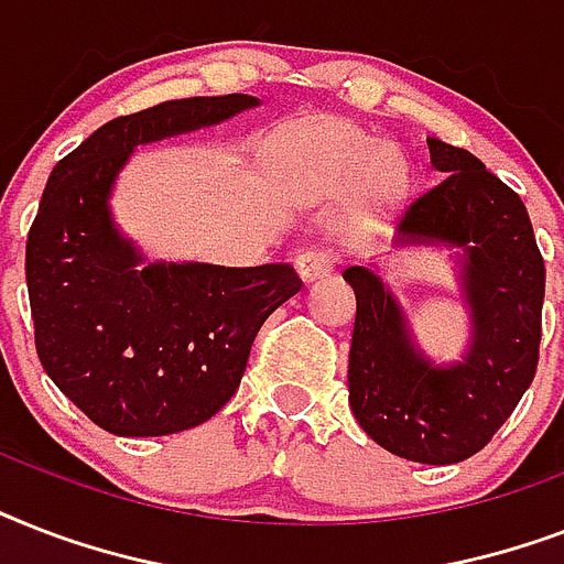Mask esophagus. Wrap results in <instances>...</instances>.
Wrapping results in <instances>:
<instances>
[{
  "instance_id": "obj_1",
  "label": "esophagus",
  "mask_w": 564,
  "mask_h": 564,
  "mask_svg": "<svg viewBox=\"0 0 564 564\" xmlns=\"http://www.w3.org/2000/svg\"><path fill=\"white\" fill-rule=\"evenodd\" d=\"M295 265H299V274L304 281H318V278H327L334 272L336 260L327 251H318V248H307L295 257Z\"/></svg>"
}]
</instances>
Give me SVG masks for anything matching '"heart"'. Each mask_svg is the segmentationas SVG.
Masks as SVG:
<instances>
[{"label": "heart", "mask_w": 564, "mask_h": 564, "mask_svg": "<svg viewBox=\"0 0 564 564\" xmlns=\"http://www.w3.org/2000/svg\"><path fill=\"white\" fill-rule=\"evenodd\" d=\"M313 166L318 175L334 181H348L354 175L369 170L377 187L394 189L401 187L403 166L392 152L371 154V143L351 128H322L313 137Z\"/></svg>", "instance_id": "obj_1"}]
</instances>
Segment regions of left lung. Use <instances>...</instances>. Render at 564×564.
<instances>
[{
	"label": "left lung",
	"mask_w": 564,
	"mask_h": 564,
	"mask_svg": "<svg viewBox=\"0 0 564 564\" xmlns=\"http://www.w3.org/2000/svg\"><path fill=\"white\" fill-rule=\"evenodd\" d=\"M436 187L410 202L398 246L463 248L471 345L463 362L436 366L412 343L401 304L380 274L348 265L357 295L348 401L389 454L424 465L463 463L489 445L533 383L542 343L544 260L518 193L471 152L427 137Z\"/></svg>",
	"instance_id": "obj_1"
}]
</instances>
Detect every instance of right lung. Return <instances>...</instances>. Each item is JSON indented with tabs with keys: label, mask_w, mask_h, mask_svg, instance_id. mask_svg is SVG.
I'll use <instances>...</instances> for the list:
<instances>
[{
	"label": "right lung",
	"mask_w": 564,
	"mask_h": 564,
	"mask_svg": "<svg viewBox=\"0 0 564 564\" xmlns=\"http://www.w3.org/2000/svg\"><path fill=\"white\" fill-rule=\"evenodd\" d=\"M260 101L193 96L110 119L57 163L25 242L46 375L113 436H166L234 398L263 322L301 290L290 263H143L108 198L137 145L216 126Z\"/></svg>",
	"instance_id": "add662e5"
}]
</instances>
